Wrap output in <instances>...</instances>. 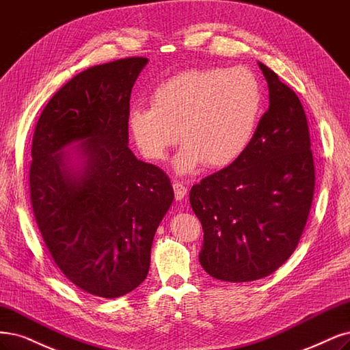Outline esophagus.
Segmentation results:
<instances>
[{
    "label": "esophagus",
    "instance_id": "34e87169",
    "mask_svg": "<svg viewBox=\"0 0 350 350\" xmlns=\"http://www.w3.org/2000/svg\"><path fill=\"white\" fill-rule=\"evenodd\" d=\"M174 191H175V200L176 201H180L184 200L185 196H187V187L184 184L178 183V180H175L174 183Z\"/></svg>",
    "mask_w": 350,
    "mask_h": 350
}]
</instances>
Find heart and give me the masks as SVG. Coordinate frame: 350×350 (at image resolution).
<instances>
[{"instance_id":"heart-1","label":"heart","mask_w":350,"mask_h":350,"mask_svg":"<svg viewBox=\"0 0 350 350\" xmlns=\"http://www.w3.org/2000/svg\"><path fill=\"white\" fill-rule=\"evenodd\" d=\"M152 107L135 105L129 127L148 159L163 161L180 137L175 167L188 174L206 162L224 167L245 153L262 110V88L245 68L191 69L163 81ZM180 135H178L177 133Z\"/></svg>"}]
</instances>
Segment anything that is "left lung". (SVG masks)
Instances as JSON below:
<instances>
[{
	"label": "left lung",
	"instance_id": "left-lung-1",
	"mask_svg": "<svg viewBox=\"0 0 350 350\" xmlns=\"http://www.w3.org/2000/svg\"><path fill=\"white\" fill-rule=\"evenodd\" d=\"M269 108L249 148L189 191L204 232L200 263L215 280L256 281L293 255L314 196V159L297 94L259 62Z\"/></svg>",
	"mask_w": 350,
	"mask_h": 350
}]
</instances>
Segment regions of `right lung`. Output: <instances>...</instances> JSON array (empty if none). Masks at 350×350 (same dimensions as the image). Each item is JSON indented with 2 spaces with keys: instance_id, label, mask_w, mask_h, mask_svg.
I'll use <instances>...</instances> for the list:
<instances>
[{
  "instance_id": "right-lung-1",
  "label": "right lung",
  "mask_w": 350,
  "mask_h": 350,
  "mask_svg": "<svg viewBox=\"0 0 350 350\" xmlns=\"http://www.w3.org/2000/svg\"><path fill=\"white\" fill-rule=\"evenodd\" d=\"M146 64L126 57L81 72L46 104L33 135L36 223L66 278L103 298L146 280L154 233L174 201L167 175L127 146L130 94ZM77 141V151L63 152Z\"/></svg>"
}]
</instances>
